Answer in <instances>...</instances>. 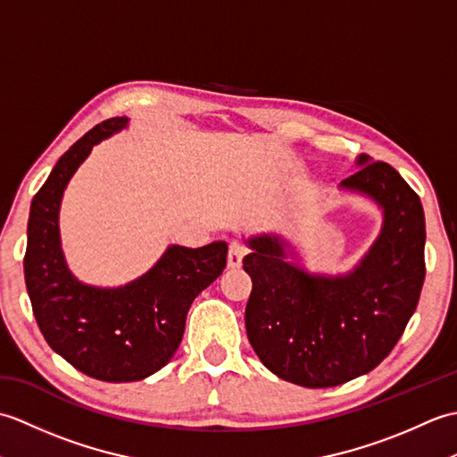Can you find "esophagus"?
Instances as JSON below:
<instances>
[{
    "instance_id": "esophagus-1",
    "label": "esophagus",
    "mask_w": 457,
    "mask_h": 457,
    "mask_svg": "<svg viewBox=\"0 0 457 457\" xmlns=\"http://www.w3.org/2000/svg\"><path fill=\"white\" fill-rule=\"evenodd\" d=\"M244 247H241L239 241H229L228 247V269H239L241 261H244Z\"/></svg>"
}]
</instances>
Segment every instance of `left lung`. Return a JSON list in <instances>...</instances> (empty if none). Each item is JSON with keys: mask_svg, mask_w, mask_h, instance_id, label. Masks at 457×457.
I'll return each instance as SVG.
<instances>
[{"mask_svg": "<svg viewBox=\"0 0 457 457\" xmlns=\"http://www.w3.org/2000/svg\"><path fill=\"white\" fill-rule=\"evenodd\" d=\"M357 167L339 187L375 200L383 228L347 275H312L290 263L288 244L278 236L247 241L249 344L269 371L308 389L344 385L381 363L401 339L424 285L419 194L383 161L359 154Z\"/></svg>", "mask_w": 457, "mask_h": 457, "instance_id": "obj_1", "label": "left lung"}]
</instances>
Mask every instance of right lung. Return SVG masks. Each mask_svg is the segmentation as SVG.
Returning a JSON list of instances; mask_svg holds the SVG:
<instances>
[{
	"mask_svg": "<svg viewBox=\"0 0 457 457\" xmlns=\"http://www.w3.org/2000/svg\"><path fill=\"white\" fill-rule=\"evenodd\" d=\"M128 121L98 123L58 159L31 202L23 259L46 344L79 371L108 383L141 381L170 361L192 300L221 275L228 259L226 241L198 249L170 245L149 273L118 288L84 285L68 270L58 234L62 192L94 145Z\"/></svg>",
	"mask_w": 457,
	"mask_h": 457,
	"instance_id": "right-lung-1",
	"label": "right lung"
}]
</instances>
